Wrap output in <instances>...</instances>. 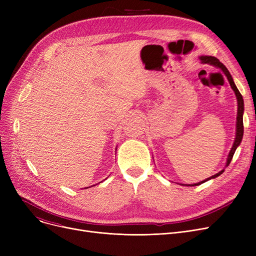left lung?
Masks as SVG:
<instances>
[{
	"mask_svg": "<svg viewBox=\"0 0 256 256\" xmlns=\"http://www.w3.org/2000/svg\"><path fill=\"white\" fill-rule=\"evenodd\" d=\"M200 60L202 63H208V64H212V65H214L219 67V68L225 74V76H227L228 78V82H230L232 90L234 91L236 93V100H238V117H236V140H234V143L232 147V150L230 152V154H228V158H227V162H226V167L230 164L232 160V156L234 154V152L236 150V147L240 145L242 139H243V134H244V124H243V113H244V100H243V96H242V94L240 93V91L238 90L234 80H232V76H230V72H228V70L225 67V65H223V63H221L219 61V59H217L216 57H212V56H202L200 57ZM224 172V169L221 170L219 173L214 174V176H210V178L206 180H202L198 184H186V186H198L200 184H204L212 178H217L219 176H221V174Z\"/></svg>",
	"mask_w": 256,
	"mask_h": 256,
	"instance_id": "1",
	"label": "left lung"
}]
</instances>
